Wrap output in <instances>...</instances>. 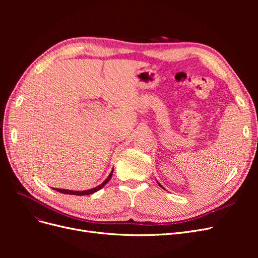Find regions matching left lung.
I'll return each mask as SVG.
<instances>
[{"label":"left lung","mask_w":258,"mask_h":258,"mask_svg":"<svg viewBox=\"0 0 258 258\" xmlns=\"http://www.w3.org/2000/svg\"><path fill=\"white\" fill-rule=\"evenodd\" d=\"M158 184H159V183H158ZM159 186H161V185H160V184H159ZM161 187H162V186H161ZM162 188H163V187H162Z\"/></svg>","instance_id":"1"}]
</instances>
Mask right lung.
<instances>
[{
    "instance_id": "add662e5",
    "label": "right lung",
    "mask_w": 258,
    "mask_h": 258,
    "mask_svg": "<svg viewBox=\"0 0 258 258\" xmlns=\"http://www.w3.org/2000/svg\"><path fill=\"white\" fill-rule=\"evenodd\" d=\"M112 174H113V170H112V172L110 173V175L107 176V178L105 179V181L101 184V185H99V186H97V187H95V188H91V189H88V190H68V189H60V188H53L54 190H57V191H59V192H62V194H68V195H76V196H85V195H90V194H93V192H96V191H98L99 189H101L102 188V187L110 181L111 179V177H112Z\"/></svg>"
}]
</instances>
